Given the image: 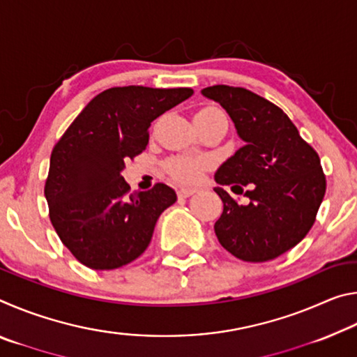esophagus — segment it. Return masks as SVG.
<instances>
[{"label":"esophagus","mask_w":357,"mask_h":357,"mask_svg":"<svg viewBox=\"0 0 357 357\" xmlns=\"http://www.w3.org/2000/svg\"><path fill=\"white\" fill-rule=\"evenodd\" d=\"M195 192H197V189H192V187H181V189L178 190V197L179 198H189Z\"/></svg>","instance_id":"34e87169"}]
</instances>
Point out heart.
<instances>
[{"instance_id":"b5f03b06","label":"heart","mask_w":357,"mask_h":357,"mask_svg":"<svg viewBox=\"0 0 357 357\" xmlns=\"http://www.w3.org/2000/svg\"><path fill=\"white\" fill-rule=\"evenodd\" d=\"M220 114H223V112L219 110V108L204 107L195 113L193 119L204 121L214 116H220ZM203 165L204 160L198 159V157H178V159L168 162L167 170L172 174V178L181 181V183H193L198 178V173H200Z\"/></svg>"}]
</instances>
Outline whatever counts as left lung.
Here are the masks:
<instances>
[{
  "mask_svg": "<svg viewBox=\"0 0 357 357\" xmlns=\"http://www.w3.org/2000/svg\"><path fill=\"white\" fill-rule=\"evenodd\" d=\"M204 98L225 108L244 146L215 172L223 213L214 231L223 249L243 261L261 263L293 249L309 233L326 192L317 151L302 140L282 108L245 88L215 84ZM250 198L237 202L222 189Z\"/></svg>",
  "mask_w": 357,
  "mask_h": 357,
  "instance_id": "left-lung-1",
  "label": "left lung"
}]
</instances>
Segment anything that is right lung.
<instances>
[{
  "instance_id": "right-lung-1",
  "label": "right lung",
  "mask_w": 357,
  "mask_h": 357,
  "mask_svg": "<svg viewBox=\"0 0 357 357\" xmlns=\"http://www.w3.org/2000/svg\"><path fill=\"white\" fill-rule=\"evenodd\" d=\"M192 94L190 88L105 89L55 144L44 189L48 213L61 243L82 264L110 271L146 250L157 219L176 193L162 183L129 193L121 172L146 149L151 123Z\"/></svg>"
}]
</instances>
